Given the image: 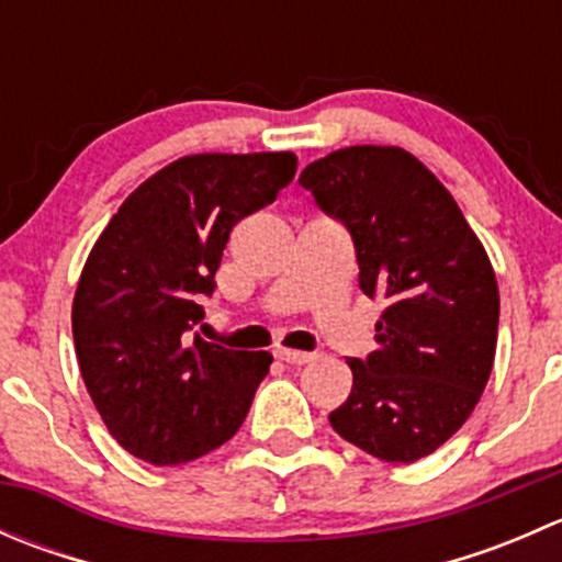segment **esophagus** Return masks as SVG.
<instances>
[{
  "label": "esophagus",
  "mask_w": 562,
  "mask_h": 562,
  "mask_svg": "<svg viewBox=\"0 0 562 562\" xmlns=\"http://www.w3.org/2000/svg\"><path fill=\"white\" fill-rule=\"evenodd\" d=\"M274 356L280 361H285V364H307V361L315 359L313 353H304V350H291V348H277Z\"/></svg>",
  "instance_id": "1"
}]
</instances>
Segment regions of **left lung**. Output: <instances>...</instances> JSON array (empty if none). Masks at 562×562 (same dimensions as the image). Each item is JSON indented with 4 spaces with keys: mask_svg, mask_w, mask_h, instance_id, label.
Returning a JSON list of instances; mask_svg holds the SVG:
<instances>
[{
    "mask_svg": "<svg viewBox=\"0 0 562 562\" xmlns=\"http://www.w3.org/2000/svg\"><path fill=\"white\" fill-rule=\"evenodd\" d=\"M299 184L348 228L359 288L386 299L378 350L350 359L334 432L383 462H416L468 422L490 381L501 296L490 258L451 192L400 146H348Z\"/></svg>",
    "mask_w": 562,
    "mask_h": 562,
    "instance_id": "1",
    "label": "left lung"
}]
</instances>
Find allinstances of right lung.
Wrapping results in <instances>:
<instances>
[{"mask_svg": "<svg viewBox=\"0 0 562 562\" xmlns=\"http://www.w3.org/2000/svg\"><path fill=\"white\" fill-rule=\"evenodd\" d=\"M296 155H192L146 179L89 252L72 302L78 367L108 432L149 464L236 435L271 364L206 342L203 299L239 220L274 203Z\"/></svg>", "mask_w": 562, "mask_h": 562, "instance_id": "add662e5", "label": "right lung"}]
</instances>
